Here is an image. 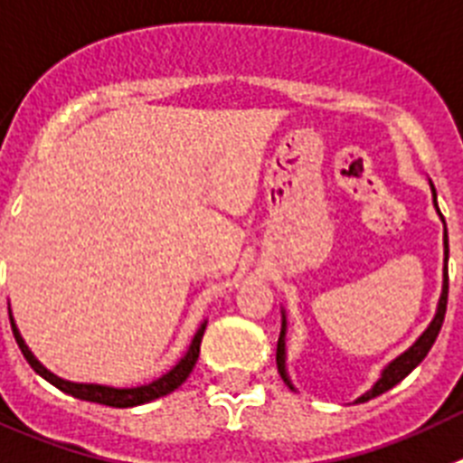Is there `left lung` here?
Instances as JSON below:
<instances>
[{
	"label": "left lung",
	"mask_w": 463,
	"mask_h": 463,
	"mask_svg": "<svg viewBox=\"0 0 463 463\" xmlns=\"http://www.w3.org/2000/svg\"><path fill=\"white\" fill-rule=\"evenodd\" d=\"M431 193H433V207H436L438 216L440 221L445 223L443 214H440V209H438V200H436V188L431 184ZM443 244H445V268H443V293H440V300H438V307H436V315H433L431 324L426 326V331L417 337L415 343L410 345L403 354H399L396 359L389 361L384 368H382V375L380 380L373 384L371 392H365L364 396L356 399V403H365V401L375 399L380 393L389 392L392 387H396L403 377H408L410 373L415 371L417 365L424 361V356L429 354V349L433 347L436 343L438 333H440V326H443L445 321V309H448V256H449V247H448V228H445V235H443ZM277 371H279L281 380L287 382L288 389L296 392V387L291 384V377L287 373V312L281 309V331H279V340H277Z\"/></svg>",
	"instance_id": "left-lung-1"
}]
</instances>
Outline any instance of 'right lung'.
Listing matches in <instances>:
<instances>
[{
  "instance_id": "obj_1",
  "label": "right lung",
  "mask_w": 463,
  "mask_h": 463,
  "mask_svg": "<svg viewBox=\"0 0 463 463\" xmlns=\"http://www.w3.org/2000/svg\"><path fill=\"white\" fill-rule=\"evenodd\" d=\"M9 319H11V328H14V335H15V343H18L20 352L23 356L27 359V364L34 368V373L48 380L53 387H58L60 392L64 393H71L74 399H81V401H90V403H99V405H111V408H135V405H144L148 401H156L160 396H167L172 393L175 389H179L186 382V377L191 375L193 365L198 361L200 356V343H203V335H204V328H207V321L200 324V328L195 331L193 335L191 345H188L186 354H184L179 364L172 365L170 371L160 375L158 380L148 382V384H139V387H107V384H90V382H70V380H62L58 377L55 373H51L42 361L32 354V349L27 347L23 335H20L18 326H15L14 317L9 312Z\"/></svg>"
}]
</instances>
